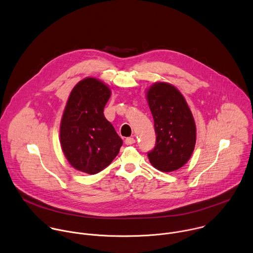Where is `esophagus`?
Returning <instances> with one entry per match:
<instances>
[{
    "label": "esophagus",
    "instance_id": "1",
    "mask_svg": "<svg viewBox=\"0 0 253 253\" xmlns=\"http://www.w3.org/2000/svg\"><path fill=\"white\" fill-rule=\"evenodd\" d=\"M135 142H136L135 139H134V138H131V137L125 139V144H126V145H133V144H135Z\"/></svg>",
    "mask_w": 253,
    "mask_h": 253
}]
</instances>
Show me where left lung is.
<instances>
[{
  "instance_id": "obj_1",
  "label": "left lung",
  "mask_w": 253,
  "mask_h": 253,
  "mask_svg": "<svg viewBox=\"0 0 253 253\" xmlns=\"http://www.w3.org/2000/svg\"><path fill=\"white\" fill-rule=\"evenodd\" d=\"M154 118L156 146L150 163L164 172L174 171L190 159L196 143L193 115L180 91L168 83H156L147 91Z\"/></svg>"
}]
</instances>
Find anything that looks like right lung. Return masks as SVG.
<instances>
[{"instance_id":"obj_1","label":"right lung","mask_w":253,"mask_h":253,"mask_svg":"<svg viewBox=\"0 0 253 253\" xmlns=\"http://www.w3.org/2000/svg\"><path fill=\"white\" fill-rule=\"evenodd\" d=\"M110 88L94 78L79 82L70 93L60 125L62 151L70 165L95 174L118 155L123 144L103 109Z\"/></svg>"}]
</instances>
